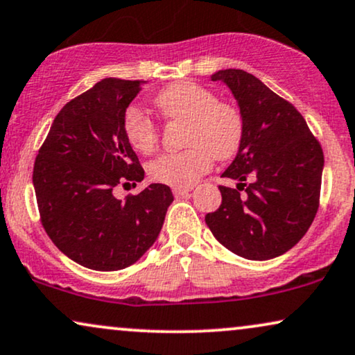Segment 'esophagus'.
I'll return each instance as SVG.
<instances>
[{
    "label": "esophagus",
    "mask_w": 355,
    "mask_h": 355,
    "mask_svg": "<svg viewBox=\"0 0 355 355\" xmlns=\"http://www.w3.org/2000/svg\"><path fill=\"white\" fill-rule=\"evenodd\" d=\"M192 191V186H186V187H173V194L176 197H181V196H186L189 192Z\"/></svg>",
    "instance_id": "1"
}]
</instances>
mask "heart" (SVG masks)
I'll list each match as a JSON object with an SVG mask.
<instances>
[{"instance_id":"heart-1","label":"heart","mask_w":355,"mask_h":355,"mask_svg":"<svg viewBox=\"0 0 355 355\" xmlns=\"http://www.w3.org/2000/svg\"><path fill=\"white\" fill-rule=\"evenodd\" d=\"M155 107L168 122L186 123L179 153L161 155L148 171L156 182L186 187L210 168L211 159L228 161L241 148L245 121L241 112L227 101L197 83H174L161 89L153 99ZM123 133L128 144L148 155L159 144L156 123L141 110L130 107L123 116Z\"/></svg>"}]
</instances>
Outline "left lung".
<instances>
[{"label":"left lung","instance_id":"1","mask_svg":"<svg viewBox=\"0 0 355 355\" xmlns=\"http://www.w3.org/2000/svg\"><path fill=\"white\" fill-rule=\"evenodd\" d=\"M211 80L227 83L236 98L245 138L223 173L238 186H218L222 204L205 223L234 254L272 259L295 246L316 217L323 148L295 105L251 73L228 68Z\"/></svg>","mask_w":355,"mask_h":355}]
</instances>
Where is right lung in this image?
Returning <instances> with one entry per match:
<instances>
[{
	"label": "right lung",
	"instance_id": "obj_1",
	"mask_svg": "<svg viewBox=\"0 0 355 355\" xmlns=\"http://www.w3.org/2000/svg\"><path fill=\"white\" fill-rule=\"evenodd\" d=\"M140 81L105 78L63 105L37 153L32 173L40 223L71 261L119 270L153 245L173 202L171 189L150 184L123 200L114 189L144 181L145 171L123 133Z\"/></svg>",
	"mask_w": 355,
	"mask_h": 355
}]
</instances>
